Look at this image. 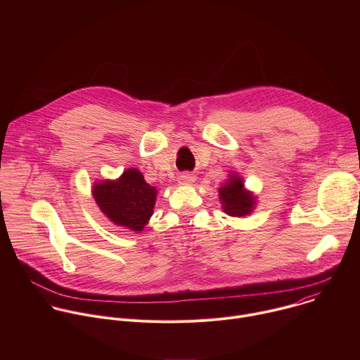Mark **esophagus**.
Returning <instances> with one entry per match:
<instances>
[{
	"label": "esophagus",
	"mask_w": 360,
	"mask_h": 360,
	"mask_svg": "<svg viewBox=\"0 0 360 360\" xmlns=\"http://www.w3.org/2000/svg\"><path fill=\"white\" fill-rule=\"evenodd\" d=\"M178 181L182 185H189V184H192L195 181V176L192 174H182V175H179Z\"/></svg>",
	"instance_id": "obj_1"
}]
</instances>
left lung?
<instances>
[{"label":"left lung","mask_w":360,"mask_h":360,"mask_svg":"<svg viewBox=\"0 0 360 360\" xmlns=\"http://www.w3.org/2000/svg\"><path fill=\"white\" fill-rule=\"evenodd\" d=\"M219 199L225 214L231 217H245L255 205L253 196L243 189V181L236 175H231L228 184L219 188Z\"/></svg>","instance_id":"8db88e82"}]
</instances>
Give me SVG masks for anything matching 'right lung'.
Masks as SVG:
<instances>
[{
    "instance_id": "obj_1",
    "label": "right lung",
    "mask_w": 360,
    "mask_h": 360,
    "mask_svg": "<svg viewBox=\"0 0 360 360\" xmlns=\"http://www.w3.org/2000/svg\"><path fill=\"white\" fill-rule=\"evenodd\" d=\"M92 193L101 211L115 225L136 232L152 217L157 199V188L148 185L135 168L127 169L117 181L95 184Z\"/></svg>"
}]
</instances>
